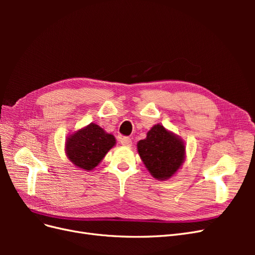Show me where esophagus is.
Masks as SVG:
<instances>
[{
    "label": "esophagus",
    "instance_id": "34e87169",
    "mask_svg": "<svg viewBox=\"0 0 255 255\" xmlns=\"http://www.w3.org/2000/svg\"><path fill=\"white\" fill-rule=\"evenodd\" d=\"M120 142L122 145H126V146L132 145V140H130V138H128V137H121Z\"/></svg>",
    "mask_w": 255,
    "mask_h": 255
}]
</instances>
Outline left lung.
<instances>
[{
	"mask_svg": "<svg viewBox=\"0 0 255 255\" xmlns=\"http://www.w3.org/2000/svg\"><path fill=\"white\" fill-rule=\"evenodd\" d=\"M137 150L149 172L160 181L170 179L185 159L184 141L161 125L154 126L138 141Z\"/></svg>",
	"mask_w": 255,
	"mask_h": 255,
	"instance_id": "1",
	"label": "left lung"
}]
</instances>
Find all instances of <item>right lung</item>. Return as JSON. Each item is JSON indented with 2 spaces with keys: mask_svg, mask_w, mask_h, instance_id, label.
I'll return each mask as SVG.
<instances>
[{
  "mask_svg": "<svg viewBox=\"0 0 255 255\" xmlns=\"http://www.w3.org/2000/svg\"><path fill=\"white\" fill-rule=\"evenodd\" d=\"M116 144L114 135L96 123H90L67 138V157L85 171L92 170Z\"/></svg>",
  "mask_w": 255,
  "mask_h": 255,
  "instance_id": "1",
  "label": "right lung"
}]
</instances>
